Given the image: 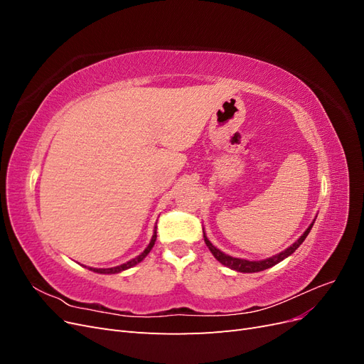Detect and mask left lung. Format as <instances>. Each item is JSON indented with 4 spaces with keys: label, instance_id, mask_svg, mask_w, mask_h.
I'll list each match as a JSON object with an SVG mask.
<instances>
[{
    "label": "left lung",
    "instance_id": "left-lung-1",
    "mask_svg": "<svg viewBox=\"0 0 364 364\" xmlns=\"http://www.w3.org/2000/svg\"><path fill=\"white\" fill-rule=\"evenodd\" d=\"M313 225H314V222L306 228V230L301 235V238H297V241H294V243H293L290 247L282 250L281 253H278V255H273V257H270V258L261 259V261H249V259H241V258H234V257H230V255H226V253H223L222 250H218L215 246H213V243L208 240V237L205 235V232H203V238H205V243H206L208 249L211 250V253L215 257V259L222 262L223 266H226V267H229V269H232V270H237V272L255 273V272H261V270L270 269V267L274 266V264H278V262H281L282 259L290 257L291 253L304 243V240L306 238L308 234H310V230H311Z\"/></svg>",
    "mask_w": 364,
    "mask_h": 364
}]
</instances>
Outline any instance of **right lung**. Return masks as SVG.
Segmentation results:
<instances>
[{
  "mask_svg": "<svg viewBox=\"0 0 364 364\" xmlns=\"http://www.w3.org/2000/svg\"><path fill=\"white\" fill-rule=\"evenodd\" d=\"M155 241H156V226H155V232H153V237H151V240H150L149 246H147V247L144 249V252H142L141 255H138L136 258L130 259V261H127V262H124V264H121V266L111 267V269H94V267H87V269L95 272V273H102V274H114V273H119V272H123V270H127V269H130V267L136 266L138 262H141L142 259H144V258L149 255V252L151 250V247L155 246Z\"/></svg>",
  "mask_w": 364,
  "mask_h": 364,
  "instance_id": "add662e5",
  "label": "right lung"
}]
</instances>
